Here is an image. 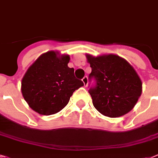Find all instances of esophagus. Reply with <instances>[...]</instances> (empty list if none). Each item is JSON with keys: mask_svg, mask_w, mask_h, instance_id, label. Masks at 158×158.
Returning a JSON list of instances; mask_svg holds the SVG:
<instances>
[{"mask_svg": "<svg viewBox=\"0 0 158 158\" xmlns=\"http://www.w3.org/2000/svg\"><path fill=\"white\" fill-rule=\"evenodd\" d=\"M82 81H83V84H84V86H85V87H87V86H88V77H87V76L83 77V79H82Z\"/></svg>", "mask_w": 158, "mask_h": 158, "instance_id": "34e87169", "label": "esophagus"}]
</instances>
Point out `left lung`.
Listing matches in <instances>:
<instances>
[{
	"instance_id": "obj_1",
	"label": "left lung",
	"mask_w": 158,
	"mask_h": 158,
	"mask_svg": "<svg viewBox=\"0 0 158 158\" xmlns=\"http://www.w3.org/2000/svg\"><path fill=\"white\" fill-rule=\"evenodd\" d=\"M86 57L92 67L89 77L97 80L96 87L89 90L95 108L110 118L130 112L142 93V81L133 66L112 53Z\"/></svg>"
}]
</instances>
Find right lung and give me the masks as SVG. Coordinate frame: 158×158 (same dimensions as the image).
<instances>
[{
	"mask_svg": "<svg viewBox=\"0 0 158 158\" xmlns=\"http://www.w3.org/2000/svg\"><path fill=\"white\" fill-rule=\"evenodd\" d=\"M70 56L58 51L41 54L28 68L21 83L24 100L30 108L42 115L61 111L76 89L83 86L75 79L74 68L68 63Z\"/></svg>",
	"mask_w": 158,
	"mask_h": 158,
	"instance_id": "obj_1",
	"label": "right lung"
}]
</instances>
